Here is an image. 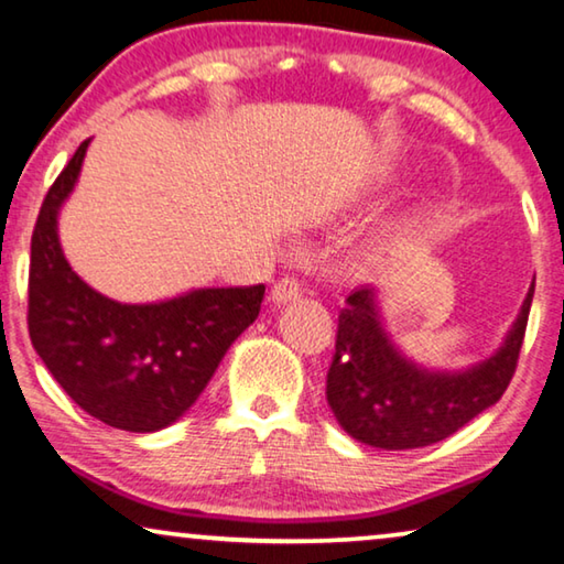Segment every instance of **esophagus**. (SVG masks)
Returning <instances> with one entry per match:
<instances>
[{"instance_id":"obj_1","label":"esophagus","mask_w":564,"mask_h":564,"mask_svg":"<svg viewBox=\"0 0 564 564\" xmlns=\"http://www.w3.org/2000/svg\"><path fill=\"white\" fill-rule=\"evenodd\" d=\"M301 299V283L296 279H281L279 283H273L271 289V301L279 303H291V301H299Z\"/></svg>"}]
</instances>
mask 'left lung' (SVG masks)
Listing matches in <instances>:
<instances>
[{
  "label": "left lung",
  "mask_w": 564,
  "mask_h": 564,
  "mask_svg": "<svg viewBox=\"0 0 564 564\" xmlns=\"http://www.w3.org/2000/svg\"><path fill=\"white\" fill-rule=\"evenodd\" d=\"M532 296L534 283L489 359L462 371H429L399 351L381 324L377 291L361 285L338 314L326 377V399L338 424L356 442L391 452L446 440L502 399L520 359Z\"/></svg>",
  "instance_id": "obj_1"
}]
</instances>
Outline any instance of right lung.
<instances>
[{"instance_id": "obj_1", "label": "right lung", "mask_w": 564, "mask_h": 564, "mask_svg": "<svg viewBox=\"0 0 564 564\" xmlns=\"http://www.w3.org/2000/svg\"><path fill=\"white\" fill-rule=\"evenodd\" d=\"M87 145L52 183L34 226L30 338L89 416L122 432H158L198 401L230 344L258 318L265 285L195 289L158 303H120L87 285L67 263L57 234Z\"/></svg>"}]
</instances>
